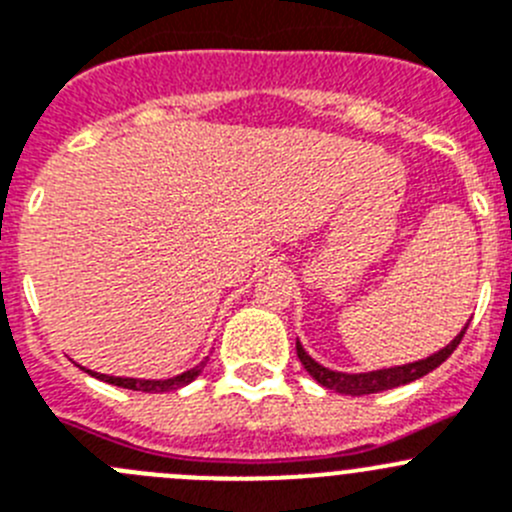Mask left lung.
<instances>
[{"label":"left lung","instance_id":"left-lung-1","mask_svg":"<svg viewBox=\"0 0 512 512\" xmlns=\"http://www.w3.org/2000/svg\"><path fill=\"white\" fill-rule=\"evenodd\" d=\"M467 326L447 344L445 349H440L437 354L432 357L420 359V362H412V364H402V367H392V369H379V372H364V374H344V372H332V369L321 367L319 362L309 357L304 352V347L299 344L296 339V354H299L301 364H304L306 372L326 389H337L339 394H352V397H362V394H374V392H384V389H392V387H402V384H410L415 379L425 377L430 374L432 369L440 367L447 357L457 349V344L462 342L465 337Z\"/></svg>","mask_w":512,"mask_h":512}]
</instances>
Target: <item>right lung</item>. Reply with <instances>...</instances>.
Returning <instances> with one entry per match:
<instances>
[{
	"label": "right lung",
	"instance_id": "add662e5",
	"mask_svg": "<svg viewBox=\"0 0 512 512\" xmlns=\"http://www.w3.org/2000/svg\"><path fill=\"white\" fill-rule=\"evenodd\" d=\"M203 367H206V362H201L198 367L188 369V372L178 374V377H173V379H125V377H107V374H95V372H90V374L92 377L102 379V382L115 384V387L135 389V392H173V389L186 387L188 382H193V379L201 374Z\"/></svg>",
	"mask_w": 512,
	"mask_h": 512
}]
</instances>
